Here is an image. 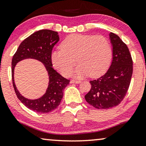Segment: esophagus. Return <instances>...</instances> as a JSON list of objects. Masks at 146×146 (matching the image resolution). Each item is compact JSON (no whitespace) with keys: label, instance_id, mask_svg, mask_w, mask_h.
<instances>
[{"label":"esophagus","instance_id":"1","mask_svg":"<svg viewBox=\"0 0 146 146\" xmlns=\"http://www.w3.org/2000/svg\"><path fill=\"white\" fill-rule=\"evenodd\" d=\"M80 80H71V83H75V84H78V83H80Z\"/></svg>","mask_w":146,"mask_h":146}]
</instances>
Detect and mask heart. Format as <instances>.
Returning <instances> with one entry per match:
<instances>
[{
	"instance_id": "1",
	"label": "heart",
	"mask_w": 146,
	"mask_h": 146,
	"mask_svg": "<svg viewBox=\"0 0 146 146\" xmlns=\"http://www.w3.org/2000/svg\"><path fill=\"white\" fill-rule=\"evenodd\" d=\"M111 58L112 48L105 37L83 34L67 37L61 48L51 54L53 66L66 77L71 73L76 60L79 63L75 71L76 77H99L108 69Z\"/></svg>"
}]
</instances>
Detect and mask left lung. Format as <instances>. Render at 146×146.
<instances>
[{"label": "left lung", "mask_w": 146, "mask_h": 146, "mask_svg": "<svg viewBox=\"0 0 146 146\" xmlns=\"http://www.w3.org/2000/svg\"><path fill=\"white\" fill-rule=\"evenodd\" d=\"M112 61L107 72L96 80H90L92 88L86 101L98 109L114 107L121 102L129 89L133 75V60L127 45L119 37L110 32Z\"/></svg>", "instance_id": "obj_1"}]
</instances>
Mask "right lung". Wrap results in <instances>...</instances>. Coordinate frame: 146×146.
<instances>
[{"label":"right lung","instance_id":"add662e5","mask_svg":"<svg viewBox=\"0 0 146 146\" xmlns=\"http://www.w3.org/2000/svg\"><path fill=\"white\" fill-rule=\"evenodd\" d=\"M59 41L58 32L40 30L23 40L13 55L11 61V77L13 88L18 99L30 110L36 112L48 113L58 106L63 98L64 90L70 80L66 79L52 68V50ZM27 58L38 59L44 64L48 72L50 82L46 94L41 98L31 100L20 94L14 82V68L17 62Z\"/></svg>","mask_w":146,"mask_h":146}]
</instances>
